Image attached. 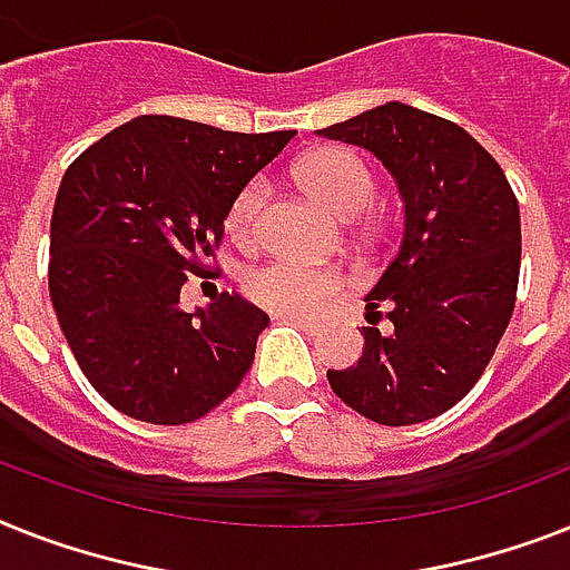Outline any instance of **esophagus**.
Instances as JSON below:
<instances>
[{
    "mask_svg": "<svg viewBox=\"0 0 570 570\" xmlns=\"http://www.w3.org/2000/svg\"><path fill=\"white\" fill-rule=\"evenodd\" d=\"M277 316L284 318V322H293V325L304 327V331L309 333H318L322 331V325H318L316 318H307V316H298V313H277Z\"/></svg>",
    "mask_w": 570,
    "mask_h": 570,
    "instance_id": "obj_1",
    "label": "esophagus"
}]
</instances>
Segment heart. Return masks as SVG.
Returning <instances> with one entry per match:
<instances>
[{
    "label": "heart",
    "mask_w": 570,
    "mask_h": 570,
    "mask_svg": "<svg viewBox=\"0 0 570 570\" xmlns=\"http://www.w3.org/2000/svg\"><path fill=\"white\" fill-rule=\"evenodd\" d=\"M298 178L309 196L336 219H354L374 198V178L368 166L345 149H322L309 155L298 166ZM263 205H266V184L261 178L248 180L230 205V234L248 243L257 230ZM342 286L345 277L336 269L295 261V257H275L245 277V293L257 304L275 313H298V316H318L336 301Z\"/></svg>",
    "instance_id": "heart-1"
}]
</instances>
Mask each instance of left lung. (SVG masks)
<instances>
[{
	"label": "left lung",
	"instance_id": "obj_1",
	"mask_svg": "<svg viewBox=\"0 0 570 570\" xmlns=\"http://www.w3.org/2000/svg\"><path fill=\"white\" fill-rule=\"evenodd\" d=\"M372 151L395 178L404 230L365 295L363 357L327 368L331 390L365 419L404 428L469 395L515 307L521 216L510 180L465 128L386 101L316 131Z\"/></svg>",
	"mask_w": 570,
	"mask_h": 570
}]
</instances>
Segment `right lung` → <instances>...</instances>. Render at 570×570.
Returning a JSON list of instances; mask_svg holds the SVG:
<instances>
[{"label":"right lung","instance_id":"1","mask_svg":"<svg viewBox=\"0 0 570 570\" xmlns=\"http://www.w3.org/2000/svg\"><path fill=\"white\" fill-rule=\"evenodd\" d=\"M293 137L137 117L63 173L49 295L81 372L119 413L187 424L243 383L269 316L239 293L187 313L180 286L205 272L239 189Z\"/></svg>","mask_w":570,"mask_h":570}]
</instances>
